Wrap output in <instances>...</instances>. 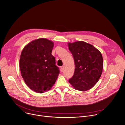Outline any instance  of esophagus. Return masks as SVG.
<instances>
[{"mask_svg": "<svg viewBox=\"0 0 125 125\" xmlns=\"http://www.w3.org/2000/svg\"><path fill=\"white\" fill-rule=\"evenodd\" d=\"M63 70H64V67L63 66V67H60V71H61V72H63Z\"/></svg>", "mask_w": 125, "mask_h": 125, "instance_id": "esophagus-1", "label": "esophagus"}]
</instances>
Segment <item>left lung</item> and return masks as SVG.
Here are the masks:
<instances>
[{"label":"left lung","mask_w":125,"mask_h":125,"mask_svg":"<svg viewBox=\"0 0 125 125\" xmlns=\"http://www.w3.org/2000/svg\"><path fill=\"white\" fill-rule=\"evenodd\" d=\"M75 65L74 74L69 80L76 90L86 91L99 81L103 69L101 52L93 46L83 41L68 44Z\"/></svg>","instance_id":"8db88e82"}]
</instances>
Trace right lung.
Listing matches in <instances>:
<instances>
[{
	"label": "right lung",
	"instance_id": "1",
	"mask_svg": "<svg viewBox=\"0 0 125 125\" xmlns=\"http://www.w3.org/2000/svg\"><path fill=\"white\" fill-rule=\"evenodd\" d=\"M53 46L52 41L40 38L30 42L21 52V76L28 87L37 93L50 90L58 76L59 70L52 54Z\"/></svg>",
	"mask_w": 125,
	"mask_h": 125
}]
</instances>
